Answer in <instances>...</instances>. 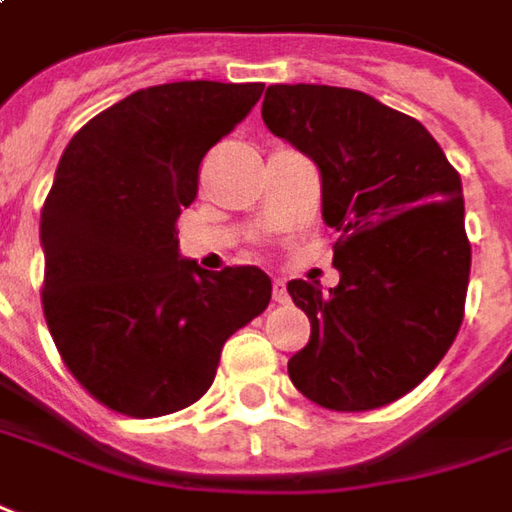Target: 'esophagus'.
Wrapping results in <instances>:
<instances>
[{
  "instance_id": "1",
  "label": "esophagus",
  "mask_w": 512,
  "mask_h": 512,
  "mask_svg": "<svg viewBox=\"0 0 512 512\" xmlns=\"http://www.w3.org/2000/svg\"><path fill=\"white\" fill-rule=\"evenodd\" d=\"M287 284H284V281L281 279H276L273 281V301H279V304H287Z\"/></svg>"
}]
</instances>
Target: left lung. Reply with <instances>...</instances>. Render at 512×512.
Listing matches in <instances>:
<instances>
[{
  "label": "left lung",
  "mask_w": 512,
  "mask_h": 512,
  "mask_svg": "<svg viewBox=\"0 0 512 512\" xmlns=\"http://www.w3.org/2000/svg\"><path fill=\"white\" fill-rule=\"evenodd\" d=\"M264 126L321 171L338 287L293 279L310 344L287 372L332 411L389 406L434 372L468 296L471 242L462 180L420 120L358 89L276 84Z\"/></svg>",
  "instance_id": "8db88e82"
}]
</instances>
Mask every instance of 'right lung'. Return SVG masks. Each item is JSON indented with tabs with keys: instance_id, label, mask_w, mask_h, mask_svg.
I'll list each match as a JSON object with an SVG mask.
<instances>
[{
	"instance_id": "add662e5",
	"label": "right lung",
	"mask_w": 512,
	"mask_h": 512,
	"mask_svg": "<svg viewBox=\"0 0 512 512\" xmlns=\"http://www.w3.org/2000/svg\"><path fill=\"white\" fill-rule=\"evenodd\" d=\"M264 84L174 81L137 89L67 143L41 208V307L61 360L98 403L163 417L197 403L219 352L270 304V276L180 259L177 216L205 152Z\"/></svg>"
}]
</instances>
